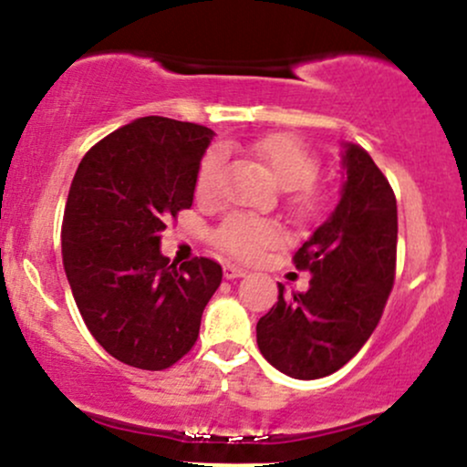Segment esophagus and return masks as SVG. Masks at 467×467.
I'll list each match as a JSON object with an SVG mask.
<instances>
[{
	"mask_svg": "<svg viewBox=\"0 0 467 467\" xmlns=\"http://www.w3.org/2000/svg\"><path fill=\"white\" fill-rule=\"evenodd\" d=\"M223 276H226V278H241V276H245V270H244V267L234 265V264H226V265H223Z\"/></svg>",
	"mask_w": 467,
	"mask_h": 467,
	"instance_id": "obj_1",
	"label": "esophagus"
}]
</instances>
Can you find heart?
<instances>
[{
    "mask_svg": "<svg viewBox=\"0 0 467 467\" xmlns=\"http://www.w3.org/2000/svg\"><path fill=\"white\" fill-rule=\"evenodd\" d=\"M254 153L267 164L278 189L292 191V202L298 211L316 213L325 206L327 195L312 186L318 173V158L301 140L283 133L267 136L254 144ZM222 164L223 155L217 149L203 155L195 180L197 195L211 197L215 192ZM278 239H281V226L276 222L252 215H228L215 230V244L239 261L256 259Z\"/></svg>",
    "mask_w": 467,
    "mask_h": 467,
    "instance_id": "1",
    "label": "heart"
}]
</instances>
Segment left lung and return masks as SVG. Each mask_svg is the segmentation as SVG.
<instances>
[{"label": "left lung", "mask_w": 467, "mask_h": 467, "mask_svg": "<svg viewBox=\"0 0 467 467\" xmlns=\"http://www.w3.org/2000/svg\"><path fill=\"white\" fill-rule=\"evenodd\" d=\"M342 189L329 217L294 256L309 287L285 296L256 323V345L272 367L296 379L331 375L362 349L393 287L398 202L360 144L340 142Z\"/></svg>", "instance_id": "8db88e82"}]
</instances>
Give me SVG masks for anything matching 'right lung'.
<instances>
[{
	"label": "right lung",
	"instance_id": "1",
	"mask_svg": "<svg viewBox=\"0 0 467 467\" xmlns=\"http://www.w3.org/2000/svg\"><path fill=\"white\" fill-rule=\"evenodd\" d=\"M208 127L136 118L80 160L67 195L61 252L89 334L116 360L162 371L191 351L222 283L211 259L169 264L164 219L192 206Z\"/></svg>",
	"mask_w": 467,
	"mask_h": 467
}]
</instances>
